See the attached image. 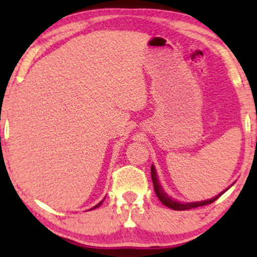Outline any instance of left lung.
I'll list each match as a JSON object with an SVG mask.
<instances>
[{
  "label": "left lung",
  "mask_w": 257,
  "mask_h": 257,
  "mask_svg": "<svg viewBox=\"0 0 257 257\" xmlns=\"http://www.w3.org/2000/svg\"><path fill=\"white\" fill-rule=\"evenodd\" d=\"M151 178H152V182H153V188H155V192L157 194L158 199L161 200L162 203H163L164 205L168 206V208L173 209V210H188V209H193V208H197V206H203V205H208L210 204V203H213L225 191H223L222 193L219 194V196H216L215 198H211L209 200H204V202H196V203H179V202H175V200L170 198V197H168V194L164 192L163 190H162L161 185H159V181L157 179V175H156V170L153 166L151 167Z\"/></svg>",
  "instance_id": "obj_1"
}]
</instances>
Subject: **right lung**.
<instances>
[{
	"instance_id": "obj_1",
	"label": "right lung",
	"mask_w": 257,
	"mask_h": 257,
	"mask_svg": "<svg viewBox=\"0 0 257 257\" xmlns=\"http://www.w3.org/2000/svg\"><path fill=\"white\" fill-rule=\"evenodd\" d=\"M102 202H104V200H101V202H100L98 205H95V206H94V208H91V209H95V208H98V206H100V205H101V203H102Z\"/></svg>"
}]
</instances>
